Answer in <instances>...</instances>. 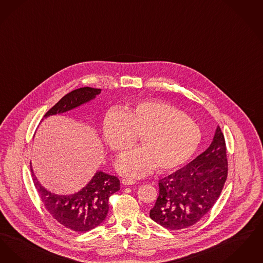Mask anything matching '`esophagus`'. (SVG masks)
Returning a JSON list of instances; mask_svg holds the SVG:
<instances>
[{"instance_id": "obj_1", "label": "esophagus", "mask_w": 263, "mask_h": 263, "mask_svg": "<svg viewBox=\"0 0 263 263\" xmlns=\"http://www.w3.org/2000/svg\"><path fill=\"white\" fill-rule=\"evenodd\" d=\"M136 183H137V181H136V180H134V179H129V178H125V179H123V180H122V183H123V184H125V185L135 184Z\"/></svg>"}]
</instances>
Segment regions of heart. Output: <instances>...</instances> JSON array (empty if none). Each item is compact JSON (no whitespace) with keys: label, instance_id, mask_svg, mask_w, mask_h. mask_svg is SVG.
Returning <instances> with one entry per match:
<instances>
[{"label":"heart","instance_id":"b5f03b06","mask_svg":"<svg viewBox=\"0 0 263 263\" xmlns=\"http://www.w3.org/2000/svg\"><path fill=\"white\" fill-rule=\"evenodd\" d=\"M104 142L114 152L132 145L134 135L141 146L130 149L116 162L122 176L138 178L156 167L171 171L183 165L198 148V125L178 108L157 100L129 103L121 111L110 110L102 121Z\"/></svg>","mask_w":263,"mask_h":263}]
</instances>
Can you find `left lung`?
<instances>
[{
  "mask_svg": "<svg viewBox=\"0 0 263 263\" xmlns=\"http://www.w3.org/2000/svg\"><path fill=\"white\" fill-rule=\"evenodd\" d=\"M227 173L225 138L217 126L205 151L159 181V195L150 210V218L170 230L193 226L216 202Z\"/></svg>",
  "mask_w": 263,
  "mask_h": 263,
  "instance_id": "left-lung-1",
  "label": "left lung"
}]
</instances>
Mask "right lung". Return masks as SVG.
Listing matches in <instances>:
<instances>
[{"mask_svg": "<svg viewBox=\"0 0 263 263\" xmlns=\"http://www.w3.org/2000/svg\"><path fill=\"white\" fill-rule=\"evenodd\" d=\"M100 93V88L87 86L76 89L55 104L43 119L78 109L92 102ZM31 173L35 187L50 214L66 228L80 233L90 231L102 223L109 210L108 200L110 195L120 190V181L117 177L96 171L91 180L79 192L69 194H55L47 190L38 181L32 167Z\"/></svg>", "mask_w": 263, "mask_h": 263, "instance_id": "add662e5", "label": "right lung"}]
</instances>
